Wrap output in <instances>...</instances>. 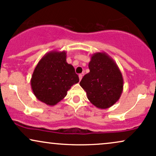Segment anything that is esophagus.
<instances>
[{"label":"esophagus","mask_w":156,"mask_h":156,"mask_svg":"<svg viewBox=\"0 0 156 156\" xmlns=\"http://www.w3.org/2000/svg\"><path fill=\"white\" fill-rule=\"evenodd\" d=\"M78 77H79V80H80L82 79V78H83V74H79L78 75Z\"/></svg>","instance_id":"obj_1"}]
</instances>
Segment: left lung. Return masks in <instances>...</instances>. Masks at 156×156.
<instances>
[{"label": "left lung", "mask_w": 156, "mask_h": 156, "mask_svg": "<svg viewBox=\"0 0 156 156\" xmlns=\"http://www.w3.org/2000/svg\"><path fill=\"white\" fill-rule=\"evenodd\" d=\"M89 68L90 72L82 78L80 86L96 108H110L123 92V79L119 66L105 52H97L91 55Z\"/></svg>", "instance_id": "obj_1"}]
</instances>
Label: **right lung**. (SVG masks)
<instances>
[{"label": "right lung", "instance_id": "obj_1", "mask_svg": "<svg viewBox=\"0 0 156 156\" xmlns=\"http://www.w3.org/2000/svg\"><path fill=\"white\" fill-rule=\"evenodd\" d=\"M66 52L51 51L41 58L33 71L31 88L41 102L54 106L66 97L71 86L79 82L72 65L66 61Z\"/></svg>", "mask_w": 156, "mask_h": 156}]
</instances>
